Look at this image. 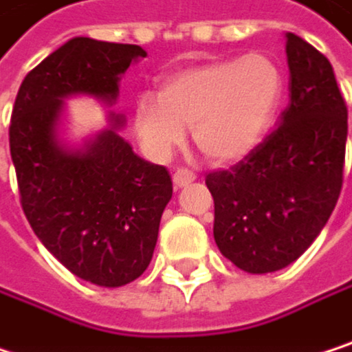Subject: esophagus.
<instances>
[{
  "instance_id": "34e87169",
  "label": "esophagus",
  "mask_w": 352,
  "mask_h": 352,
  "mask_svg": "<svg viewBox=\"0 0 352 352\" xmlns=\"http://www.w3.org/2000/svg\"><path fill=\"white\" fill-rule=\"evenodd\" d=\"M194 179H196V173L192 168H177L173 173V182H175V186H179V188L192 184Z\"/></svg>"
}]
</instances>
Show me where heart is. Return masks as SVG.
<instances>
[{
	"instance_id": "1",
	"label": "heart",
	"mask_w": 352,
	"mask_h": 352,
	"mask_svg": "<svg viewBox=\"0 0 352 352\" xmlns=\"http://www.w3.org/2000/svg\"><path fill=\"white\" fill-rule=\"evenodd\" d=\"M283 94L278 65L262 55L217 59L175 72L158 94H142L133 121L152 154H166L192 127L196 146L212 160L245 156L264 138Z\"/></svg>"
}]
</instances>
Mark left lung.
<instances>
[{
	"label": "left lung",
	"mask_w": 352,
	"mask_h": 352,
	"mask_svg": "<svg viewBox=\"0 0 352 352\" xmlns=\"http://www.w3.org/2000/svg\"><path fill=\"white\" fill-rule=\"evenodd\" d=\"M289 104L237 164L206 175L214 241L237 268L295 262L328 223L344 177L349 111L326 55L287 32Z\"/></svg>",
	"instance_id": "left-lung-1"
}]
</instances>
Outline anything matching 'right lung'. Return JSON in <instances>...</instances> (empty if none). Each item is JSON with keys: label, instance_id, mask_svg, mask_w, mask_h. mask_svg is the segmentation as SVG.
<instances>
[{"label": "right lung", "instance_id": "right-lung-1", "mask_svg": "<svg viewBox=\"0 0 352 352\" xmlns=\"http://www.w3.org/2000/svg\"><path fill=\"white\" fill-rule=\"evenodd\" d=\"M135 57H146L138 45L67 41L26 74L10 121L20 204L34 235L72 274L98 287L127 285L148 268L173 182L115 129L82 152H67L55 125L67 94L113 102L119 74Z\"/></svg>", "mask_w": 352, "mask_h": 352}]
</instances>
